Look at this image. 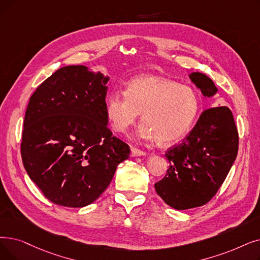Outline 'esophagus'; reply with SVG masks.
<instances>
[{"label":"esophagus","instance_id":"obj_1","mask_svg":"<svg viewBox=\"0 0 260 260\" xmlns=\"http://www.w3.org/2000/svg\"><path fill=\"white\" fill-rule=\"evenodd\" d=\"M131 155L132 157H139V156H144L146 155L145 152L139 150V149H136V148H132L131 149Z\"/></svg>","mask_w":260,"mask_h":260}]
</instances>
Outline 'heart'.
Here are the masks:
<instances>
[{
    "label": "heart",
    "instance_id": "obj_1",
    "mask_svg": "<svg viewBox=\"0 0 260 260\" xmlns=\"http://www.w3.org/2000/svg\"><path fill=\"white\" fill-rule=\"evenodd\" d=\"M200 100L193 89L161 76L133 77L125 92L114 91L106 100L105 111L111 128L125 133L142 112L139 136L171 144L184 138L197 119Z\"/></svg>",
    "mask_w": 260,
    "mask_h": 260
}]
</instances>
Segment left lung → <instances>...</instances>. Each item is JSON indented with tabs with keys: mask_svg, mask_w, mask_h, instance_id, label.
Wrapping results in <instances>:
<instances>
[{
	"mask_svg": "<svg viewBox=\"0 0 260 260\" xmlns=\"http://www.w3.org/2000/svg\"><path fill=\"white\" fill-rule=\"evenodd\" d=\"M189 77L205 98L218 92L207 75L192 72ZM238 132L229 107L203 111L183 143L167 151L165 156L170 167L155 184L157 194L177 210L206 204L226 178L238 153Z\"/></svg>",
	"mask_w": 260,
	"mask_h": 260,
	"instance_id": "1",
	"label": "left lung"
}]
</instances>
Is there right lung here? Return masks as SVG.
<instances>
[{"label":"right lung","instance_id":"obj_1","mask_svg":"<svg viewBox=\"0 0 260 260\" xmlns=\"http://www.w3.org/2000/svg\"><path fill=\"white\" fill-rule=\"evenodd\" d=\"M109 76L67 66L32 93L25 111L21 156L29 178L54 204L84 207L110 184L129 146L108 129Z\"/></svg>","mask_w":260,"mask_h":260}]
</instances>
